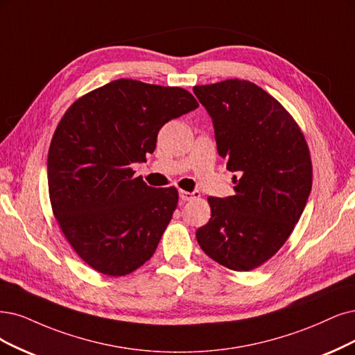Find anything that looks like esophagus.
Wrapping results in <instances>:
<instances>
[{
    "label": "esophagus",
    "instance_id": "obj_1",
    "mask_svg": "<svg viewBox=\"0 0 355 355\" xmlns=\"http://www.w3.org/2000/svg\"><path fill=\"white\" fill-rule=\"evenodd\" d=\"M180 199L182 202H189V200H193L196 198H199L200 193L199 191H184V190H180Z\"/></svg>",
    "mask_w": 355,
    "mask_h": 355
}]
</instances>
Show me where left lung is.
Instances as JSON below:
<instances>
[{
    "instance_id": "1",
    "label": "left lung",
    "mask_w": 355,
    "mask_h": 355,
    "mask_svg": "<svg viewBox=\"0 0 355 355\" xmlns=\"http://www.w3.org/2000/svg\"><path fill=\"white\" fill-rule=\"evenodd\" d=\"M193 92L212 118L235 190L207 199L211 219L196 239L218 263L252 270L279 250L304 211L313 174L307 143L282 105L252 82L230 78Z\"/></svg>"
}]
</instances>
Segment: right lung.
Masks as SVG:
<instances>
[{"label":"right lung","mask_w":355,"mask_h":355,"mask_svg":"<svg viewBox=\"0 0 355 355\" xmlns=\"http://www.w3.org/2000/svg\"><path fill=\"white\" fill-rule=\"evenodd\" d=\"M199 107L181 87L120 78L76 101L48 152V189L55 219L76 253L95 270L123 277L155 253L178 191L133 177L157 133Z\"/></svg>","instance_id":"obj_1"}]
</instances>
